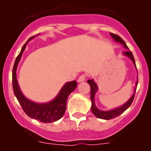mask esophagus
<instances>
[{"label": "esophagus", "instance_id": "obj_1", "mask_svg": "<svg viewBox=\"0 0 151 151\" xmlns=\"http://www.w3.org/2000/svg\"><path fill=\"white\" fill-rule=\"evenodd\" d=\"M85 78H86V76H85V75H82V76H80L78 77V82H85Z\"/></svg>", "mask_w": 151, "mask_h": 151}]
</instances>
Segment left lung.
Wrapping results in <instances>:
<instances>
[{"instance_id": "8db88e82", "label": "left lung", "mask_w": 151, "mask_h": 151, "mask_svg": "<svg viewBox=\"0 0 151 151\" xmlns=\"http://www.w3.org/2000/svg\"><path fill=\"white\" fill-rule=\"evenodd\" d=\"M110 35L113 37V38L117 42H119L121 43L122 45H123V46L125 47L126 49H129V47H127L126 44H125V41L122 39V38L119 37V35L115 34H113V33H110ZM123 54L125 56H127L128 57H129L132 61L134 63V66L136 67V65H135V61H134V57H133V54L129 50H125V51L123 52ZM137 69V68H136ZM88 83L90 85V87H91V111L92 113H94V115L96 117L99 119H111L115 118V117L118 116H119L120 114H122L125 110H126L129 106H131L132 104V103L133 100H134V94H135V91L136 88L134 89V94H132V96L129 98V101L127 102L124 104L122 106H119V107H117L115 108V109H113V110H101L99 109H97V106H96L95 104H94V97H95V94L97 93V91L98 89L97 88V85L95 82H94V80L93 79H89L88 80ZM136 87H137V85H138V81L136 82L135 84Z\"/></svg>"}]
</instances>
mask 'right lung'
<instances>
[{
	"instance_id": "right-lung-1",
	"label": "right lung",
	"mask_w": 151,
	"mask_h": 151,
	"mask_svg": "<svg viewBox=\"0 0 151 151\" xmlns=\"http://www.w3.org/2000/svg\"><path fill=\"white\" fill-rule=\"evenodd\" d=\"M36 35L31 37L22 47L20 53L17 56L14 66L13 68L12 73V80H13V88L14 94L18 100L19 104L22 106V110L31 118L37 119L41 122L50 123L52 122L59 120L64 115L66 111V101L68 97L72 92L76 89L77 86L76 81L66 82L63 86L61 90L58 93L57 97L53 101L45 104H38L27 99L21 91L17 78V69L18 63L22 57V53L26 49L27 43L30 40L32 39Z\"/></svg>"
}]
</instances>
